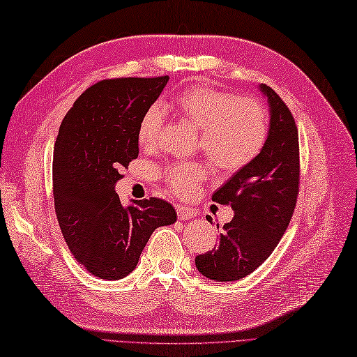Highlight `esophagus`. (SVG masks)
Returning a JSON list of instances; mask_svg holds the SVG:
<instances>
[{
    "mask_svg": "<svg viewBox=\"0 0 357 357\" xmlns=\"http://www.w3.org/2000/svg\"><path fill=\"white\" fill-rule=\"evenodd\" d=\"M176 213L179 219H192L196 216V211L192 208H187L184 206H176Z\"/></svg>",
    "mask_w": 357,
    "mask_h": 357,
    "instance_id": "esophagus-1",
    "label": "esophagus"
}]
</instances>
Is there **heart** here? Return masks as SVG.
I'll use <instances>...</instances> for the list:
<instances>
[{
    "label": "heart",
    "instance_id": "heart-1",
    "mask_svg": "<svg viewBox=\"0 0 357 357\" xmlns=\"http://www.w3.org/2000/svg\"><path fill=\"white\" fill-rule=\"evenodd\" d=\"M174 115L199 130V147L218 170L233 173L244 169L259 156L268 139V115L255 98H239L207 86H192L167 104ZM164 126V113L158 105L142 113L138 142L153 149ZM206 178L204 167L196 162H178L164 172L170 190L190 196Z\"/></svg>",
    "mask_w": 357,
    "mask_h": 357
}]
</instances>
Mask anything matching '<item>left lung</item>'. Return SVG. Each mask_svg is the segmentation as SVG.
Returning a JSON list of instances; mask_svg holds the SVG:
<instances>
[{"mask_svg":"<svg viewBox=\"0 0 357 357\" xmlns=\"http://www.w3.org/2000/svg\"><path fill=\"white\" fill-rule=\"evenodd\" d=\"M261 90L270 104L268 139L255 161L211 196L213 202L231 206L234 216L222 227L218 245L195 257L201 275L219 282L245 278L267 259L284 236L298 202V127L282 98L265 84Z\"/></svg>","mask_w":357,"mask_h":357,"instance_id":"left-lung-1","label":"left lung"}]
</instances>
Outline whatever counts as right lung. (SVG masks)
I'll use <instances>...</instances> for the list:
<instances>
[{"mask_svg":"<svg viewBox=\"0 0 357 357\" xmlns=\"http://www.w3.org/2000/svg\"><path fill=\"white\" fill-rule=\"evenodd\" d=\"M167 81V75L102 79L79 95L59 126L52 169L58 224L77 261L101 279L132 273L151 233L176 221L164 199L124 208L115 192L121 170L138 158L142 113Z\"/></svg>","mask_w":357,"mask_h":357,"instance_id":"right-lung-1","label":"right lung"}]
</instances>
